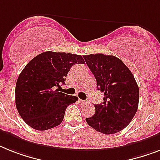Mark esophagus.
<instances>
[{"instance_id":"obj_1","label":"esophagus","mask_w":160,"mask_h":160,"mask_svg":"<svg viewBox=\"0 0 160 160\" xmlns=\"http://www.w3.org/2000/svg\"><path fill=\"white\" fill-rule=\"evenodd\" d=\"M79 102L81 103L82 105H85V104H87V102H88V101H83V100H79Z\"/></svg>"}]
</instances>
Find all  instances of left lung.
I'll list each match as a JSON object with an SVG mask.
<instances>
[{
  "label": "left lung",
  "mask_w": 160,
  "mask_h": 160,
  "mask_svg": "<svg viewBox=\"0 0 160 160\" xmlns=\"http://www.w3.org/2000/svg\"><path fill=\"white\" fill-rule=\"evenodd\" d=\"M104 93L102 104L95 105L96 113L86 118L89 126L104 134L125 128L135 116L139 103V88L123 62L113 55L96 54L83 56Z\"/></svg>",
  "instance_id": "obj_1"
}]
</instances>
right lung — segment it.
I'll return each mask as SVG.
<instances>
[{"label": "right lung", "instance_id": "1", "mask_svg": "<svg viewBox=\"0 0 160 160\" xmlns=\"http://www.w3.org/2000/svg\"><path fill=\"white\" fill-rule=\"evenodd\" d=\"M82 56L65 52L46 51L30 60L17 79L15 105L21 118L39 131L58 126L67 107L78 100L55 90L64 84L75 64H84Z\"/></svg>", "mask_w": 160, "mask_h": 160}]
</instances>
